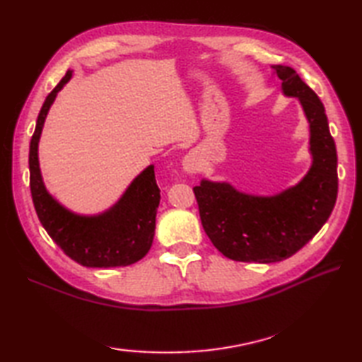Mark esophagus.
I'll return each mask as SVG.
<instances>
[{
    "mask_svg": "<svg viewBox=\"0 0 362 362\" xmlns=\"http://www.w3.org/2000/svg\"><path fill=\"white\" fill-rule=\"evenodd\" d=\"M182 165L188 174H194L199 171V168H201V160H199L196 152H188L187 156L183 157Z\"/></svg>",
    "mask_w": 362,
    "mask_h": 362,
    "instance_id": "esophagus-1",
    "label": "esophagus"
}]
</instances>
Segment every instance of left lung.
<instances>
[{
    "instance_id": "1",
    "label": "left lung",
    "mask_w": 362,
    "mask_h": 362,
    "mask_svg": "<svg viewBox=\"0 0 362 362\" xmlns=\"http://www.w3.org/2000/svg\"><path fill=\"white\" fill-rule=\"evenodd\" d=\"M272 68L283 93L298 98L310 122V171L275 196L245 194L227 182L202 180L193 188L214 247L244 263H276L294 255L325 224L337 197V153L324 104L291 66Z\"/></svg>"
}]
</instances>
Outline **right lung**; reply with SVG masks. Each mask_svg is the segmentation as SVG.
I'll list each match as a JSON object with an SVG mask.
<instances>
[{
    "label": "right lung",
    "mask_w": 362,
    "mask_h": 362,
    "mask_svg": "<svg viewBox=\"0 0 362 362\" xmlns=\"http://www.w3.org/2000/svg\"><path fill=\"white\" fill-rule=\"evenodd\" d=\"M68 70L56 88L46 96L38 113L34 135L29 146V185L37 216L65 255L87 267L129 266L149 252L156 216L160 204V189L153 165L135 177L126 193L110 210L96 216H81L60 205L46 191L38 166V141L46 115L57 93L71 79Z\"/></svg>",
    "instance_id": "add662e5"
}]
</instances>
